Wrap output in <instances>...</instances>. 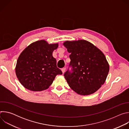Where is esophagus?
I'll return each mask as SVG.
<instances>
[{"label":"esophagus","instance_id":"esophagus-1","mask_svg":"<svg viewBox=\"0 0 129 129\" xmlns=\"http://www.w3.org/2000/svg\"><path fill=\"white\" fill-rule=\"evenodd\" d=\"M66 70V68L65 67H63V68H62V71L63 73H64L65 72Z\"/></svg>","mask_w":129,"mask_h":129}]
</instances>
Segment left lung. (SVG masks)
<instances>
[{
	"label": "left lung",
	"instance_id": "obj_1",
	"mask_svg": "<svg viewBox=\"0 0 129 129\" xmlns=\"http://www.w3.org/2000/svg\"><path fill=\"white\" fill-rule=\"evenodd\" d=\"M63 45L70 53L69 67L71 68L64 75L69 86L80 95L94 93L104 84L109 71L104 54L84 40L67 41Z\"/></svg>",
	"mask_w": 129,
	"mask_h": 129
}]
</instances>
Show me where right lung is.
<instances>
[{"label": "right lung", "instance_id": "obj_1", "mask_svg": "<svg viewBox=\"0 0 129 129\" xmlns=\"http://www.w3.org/2000/svg\"><path fill=\"white\" fill-rule=\"evenodd\" d=\"M58 47V43L49 44L45 40H40L30 44L21 53L15 71L18 80L25 88L34 91L45 90L57 75L62 74L52 56V52Z\"/></svg>", "mask_w": 129, "mask_h": 129}]
</instances>
